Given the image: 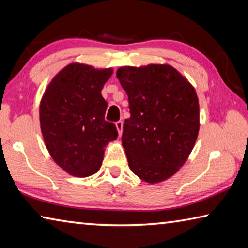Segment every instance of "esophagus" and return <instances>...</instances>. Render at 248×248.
Here are the masks:
<instances>
[{"mask_svg": "<svg viewBox=\"0 0 248 248\" xmlns=\"http://www.w3.org/2000/svg\"><path fill=\"white\" fill-rule=\"evenodd\" d=\"M123 124H124V121L123 120H118L116 123V127H117V129H118L119 136H121V134H123Z\"/></svg>", "mask_w": 248, "mask_h": 248, "instance_id": "obj_1", "label": "esophagus"}]
</instances>
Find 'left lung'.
Here are the masks:
<instances>
[{
    "label": "left lung",
    "instance_id": "1",
    "mask_svg": "<svg viewBox=\"0 0 248 248\" xmlns=\"http://www.w3.org/2000/svg\"><path fill=\"white\" fill-rule=\"evenodd\" d=\"M117 78L129 100L121 137L129 167L146 183L162 182L186 162L198 137L196 92L166 64L124 66Z\"/></svg>",
    "mask_w": 248,
    "mask_h": 248
}]
</instances>
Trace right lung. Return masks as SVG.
<instances>
[{"label":"right lung","instance_id":"obj_1","mask_svg":"<svg viewBox=\"0 0 248 248\" xmlns=\"http://www.w3.org/2000/svg\"><path fill=\"white\" fill-rule=\"evenodd\" d=\"M112 70L73 63L60 71L40 104V125L54 162L69 174L85 177L102 165L104 146L116 140L114 123L105 120L103 87Z\"/></svg>","mask_w":248,"mask_h":248}]
</instances>
